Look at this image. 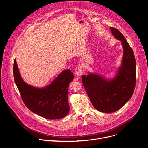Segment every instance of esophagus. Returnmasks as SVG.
Instances as JSON below:
<instances>
[{"instance_id":"34e87169","label":"esophagus","mask_w":148,"mask_h":148,"mask_svg":"<svg viewBox=\"0 0 148 148\" xmlns=\"http://www.w3.org/2000/svg\"><path fill=\"white\" fill-rule=\"evenodd\" d=\"M82 72H83V68H82V66L80 64L78 65L76 68H75V74L77 76H81L82 74Z\"/></svg>"}]
</instances>
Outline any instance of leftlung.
Masks as SVG:
<instances>
[{"instance_id":"left-lung-1","label":"left lung","mask_w":148,"mask_h":148,"mask_svg":"<svg viewBox=\"0 0 148 148\" xmlns=\"http://www.w3.org/2000/svg\"><path fill=\"white\" fill-rule=\"evenodd\" d=\"M110 29L115 38L121 41L123 50L122 64L116 76L111 79L90 73L82 76L83 86L94 107L105 113L114 112L122 107L132 96L136 84V61L133 50L118 29L111 27Z\"/></svg>"}]
</instances>
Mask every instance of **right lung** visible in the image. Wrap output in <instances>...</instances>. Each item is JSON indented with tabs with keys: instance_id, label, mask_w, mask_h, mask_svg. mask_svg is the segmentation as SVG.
I'll return each mask as SVG.
<instances>
[{
	"instance_id": "add662e5",
	"label": "right lung",
	"mask_w": 148,
	"mask_h": 148,
	"mask_svg": "<svg viewBox=\"0 0 148 148\" xmlns=\"http://www.w3.org/2000/svg\"><path fill=\"white\" fill-rule=\"evenodd\" d=\"M13 76L23 102L33 113L49 119L64 118L68 114V87L74 78L70 70L63 71L48 86L36 88L22 79L14 60Z\"/></svg>"
}]
</instances>
